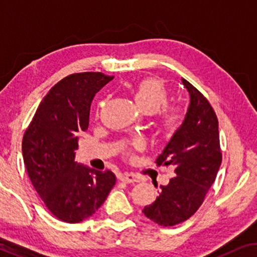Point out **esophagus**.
<instances>
[{
	"instance_id": "obj_1",
	"label": "esophagus",
	"mask_w": 257,
	"mask_h": 257,
	"mask_svg": "<svg viewBox=\"0 0 257 257\" xmlns=\"http://www.w3.org/2000/svg\"><path fill=\"white\" fill-rule=\"evenodd\" d=\"M119 179H120L122 182H126V184H132V182H139L142 178H140L138 174L135 173H122Z\"/></svg>"
}]
</instances>
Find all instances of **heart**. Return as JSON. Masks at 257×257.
<instances>
[{
	"label": "heart",
	"mask_w": 257,
	"mask_h": 257,
	"mask_svg": "<svg viewBox=\"0 0 257 257\" xmlns=\"http://www.w3.org/2000/svg\"><path fill=\"white\" fill-rule=\"evenodd\" d=\"M137 105L145 113H153L166 104L168 92L165 84L157 78L140 80L132 89ZM184 119V111L179 106H166L160 111L159 121L167 131H174Z\"/></svg>",
	"instance_id": "b5f03b06"
}]
</instances>
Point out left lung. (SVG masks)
Instances as JSON below:
<instances>
[{
    "mask_svg": "<svg viewBox=\"0 0 257 257\" xmlns=\"http://www.w3.org/2000/svg\"><path fill=\"white\" fill-rule=\"evenodd\" d=\"M181 82L189 94L187 112L156 160L157 165L174 166L175 177L160 186L156 201L143 209L160 226L184 222L198 210L222 160L215 112L191 83Z\"/></svg>",
    "mask_w": 257,
    "mask_h": 257,
    "instance_id": "8db88e82",
    "label": "left lung"
}]
</instances>
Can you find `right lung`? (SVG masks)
Returning <instances> with one entry per match:
<instances>
[{
    "instance_id": "add662e5",
    "label": "right lung",
    "mask_w": 257,
    "mask_h": 257,
    "mask_svg": "<svg viewBox=\"0 0 257 257\" xmlns=\"http://www.w3.org/2000/svg\"><path fill=\"white\" fill-rule=\"evenodd\" d=\"M112 79L100 72L63 78L41 101L24 133L23 161L31 184L51 214L64 222L92 216L115 184L113 172L94 171L75 160L94 94Z\"/></svg>"
}]
</instances>
